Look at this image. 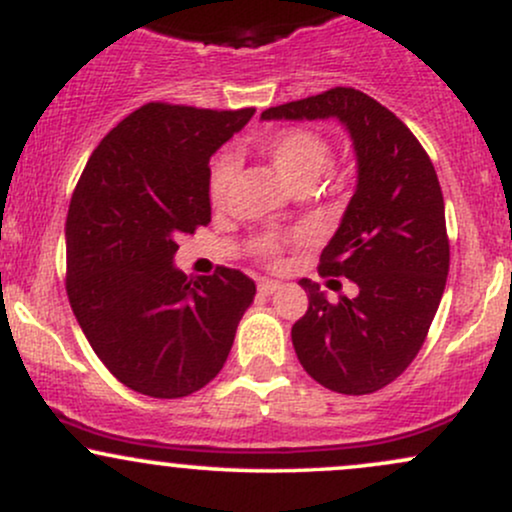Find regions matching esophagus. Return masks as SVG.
Segmentation results:
<instances>
[{
  "label": "esophagus",
  "mask_w": 512,
  "mask_h": 512,
  "mask_svg": "<svg viewBox=\"0 0 512 512\" xmlns=\"http://www.w3.org/2000/svg\"><path fill=\"white\" fill-rule=\"evenodd\" d=\"M279 289V281L274 279H260V284H257V291L262 293V296H269V293H274Z\"/></svg>",
  "instance_id": "1"
}]
</instances>
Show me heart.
Masks as SVG:
<instances>
[{"mask_svg":"<svg viewBox=\"0 0 512 512\" xmlns=\"http://www.w3.org/2000/svg\"><path fill=\"white\" fill-rule=\"evenodd\" d=\"M257 149L269 158L276 173L291 187L313 182L330 166V144L322 134L313 129H279V132H264L257 139ZM233 182V161L228 156H219L209 170V197L214 204L226 199ZM257 252L274 257L279 252V240L264 236L257 240Z\"/></svg>","mask_w":512,"mask_h":512,"instance_id":"obj_1","label":"heart"}]
</instances>
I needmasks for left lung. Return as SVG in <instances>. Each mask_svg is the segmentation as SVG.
Here are the masks:
<instances>
[{"mask_svg": "<svg viewBox=\"0 0 512 512\" xmlns=\"http://www.w3.org/2000/svg\"><path fill=\"white\" fill-rule=\"evenodd\" d=\"M330 117L354 144L356 190L322 250L320 274L346 276L358 293L332 303L315 281L301 279L310 305L291 339L317 383L370 395L407 370L436 317L450 269L445 204L419 139L356 88L337 86L262 113V120Z\"/></svg>", "mask_w": 512, "mask_h": 512, "instance_id": "8db88e82", "label": "left lung"}]
</instances>
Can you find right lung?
<instances>
[{
  "label": "right lung",
  "mask_w": 512,
  "mask_h": 512,
  "mask_svg": "<svg viewBox=\"0 0 512 512\" xmlns=\"http://www.w3.org/2000/svg\"><path fill=\"white\" fill-rule=\"evenodd\" d=\"M255 108L149 103L88 158L67 228V296L105 368L129 390L187 397L219 375L255 281L238 269L187 279L178 240L211 221L209 158Z\"/></svg>",
  "instance_id": "add662e5"
}]
</instances>
